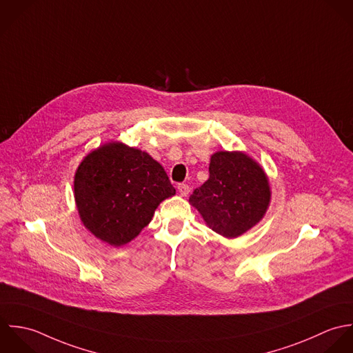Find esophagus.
<instances>
[{
  "mask_svg": "<svg viewBox=\"0 0 353 353\" xmlns=\"http://www.w3.org/2000/svg\"><path fill=\"white\" fill-rule=\"evenodd\" d=\"M177 190H179V194L181 195V196H187L188 194H190V185L188 184H179L177 185Z\"/></svg>",
  "mask_w": 353,
  "mask_h": 353,
  "instance_id": "34e87169",
  "label": "esophagus"
}]
</instances>
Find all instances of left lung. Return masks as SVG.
Wrapping results in <instances>:
<instances>
[{"label":"left lung","instance_id":"1","mask_svg":"<svg viewBox=\"0 0 353 353\" xmlns=\"http://www.w3.org/2000/svg\"><path fill=\"white\" fill-rule=\"evenodd\" d=\"M209 172V180L194 191L190 203L214 232L239 237L268 212L269 179L261 165L241 151L214 152Z\"/></svg>","mask_w":353,"mask_h":353}]
</instances>
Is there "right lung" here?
Listing matches in <instances>:
<instances>
[{
  "mask_svg": "<svg viewBox=\"0 0 353 353\" xmlns=\"http://www.w3.org/2000/svg\"><path fill=\"white\" fill-rule=\"evenodd\" d=\"M73 190L83 225L113 247L134 240L158 205L176 194L155 159L120 141L106 143L84 157Z\"/></svg>",
  "mask_w": 353,
  "mask_h": 353,
  "instance_id": "obj_1",
  "label": "right lung"
}]
</instances>
